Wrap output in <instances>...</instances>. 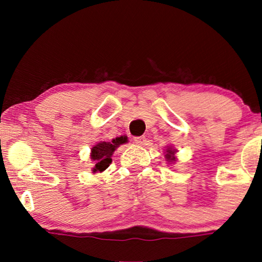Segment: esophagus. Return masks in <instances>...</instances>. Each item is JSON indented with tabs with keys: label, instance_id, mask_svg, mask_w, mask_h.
<instances>
[{
	"label": "esophagus",
	"instance_id": "esophagus-1",
	"mask_svg": "<svg viewBox=\"0 0 262 262\" xmlns=\"http://www.w3.org/2000/svg\"><path fill=\"white\" fill-rule=\"evenodd\" d=\"M134 141L136 144H138V145H145L146 138L144 137V136H139V137H135Z\"/></svg>",
	"mask_w": 262,
	"mask_h": 262
}]
</instances>
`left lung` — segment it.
Listing matches in <instances>:
<instances>
[{"label":"left lung","instance_id":"1","mask_svg":"<svg viewBox=\"0 0 262 262\" xmlns=\"http://www.w3.org/2000/svg\"><path fill=\"white\" fill-rule=\"evenodd\" d=\"M166 160L168 161V162H174V161H175V156H174V150H171L170 148L167 150Z\"/></svg>","mask_w":262,"mask_h":262}]
</instances>
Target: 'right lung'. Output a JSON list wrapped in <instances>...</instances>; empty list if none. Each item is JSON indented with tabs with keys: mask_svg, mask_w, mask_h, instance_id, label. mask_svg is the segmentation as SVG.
Here are the masks:
<instances>
[{
	"mask_svg": "<svg viewBox=\"0 0 262 262\" xmlns=\"http://www.w3.org/2000/svg\"><path fill=\"white\" fill-rule=\"evenodd\" d=\"M127 142V138L118 137L116 139H112V142H100L95 146L92 148V160L95 162V167L93 168V171H103L112 162V154L116 148H118L120 144Z\"/></svg>",
	"mask_w": 262,
	"mask_h": 262,
	"instance_id": "right-lung-1",
	"label": "right lung"
}]
</instances>
